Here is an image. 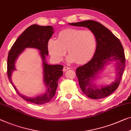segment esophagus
Listing matches in <instances>:
<instances>
[{
  "instance_id": "esophagus-1",
  "label": "esophagus",
  "mask_w": 131,
  "mask_h": 131,
  "mask_svg": "<svg viewBox=\"0 0 131 131\" xmlns=\"http://www.w3.org/2000/svg\"><path fill=\"white\" fill-rule=\"evenodd\" d=\"M70 68L69 67H64V69H63V71H66L67 70H70Z\"/></svg>"
}]
</instances>
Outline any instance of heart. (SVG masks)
<instances>
[{"instance_id":"b5f03b06","label":"heart","mask_w":131,"mask_h":131,"mask_svg":"<svg viewBox=\"0 0 131 131\" xmlns=\"http://www.w3.org/2000/svg\"><path fill=\"white\" fill-rule=\"evenodd\" d=\"M97 47V37L90 30L67 29L58 34L57 39L51 38L47 43L49 54L54 61L60 62L63 58L66 50L69 56V62L76 61L84 64L92 60Z\"/></svg>"}]
</instances>
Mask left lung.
<instances>
[{
    "label": "left lung",
    "instance_id": "obj_1",
    "mask_svg": "<svg viewBox=\"0 0 131 131\" xmlns=\"http://www.w3.org/2000/svg\"><path fill=\"white\" fill-rule=\"evenodd\" d=\"M70 25L88 28L97 37V47L92 59L76 69V75L83 93L91 99H99L109 96L118 88L125 67L124 48L119 39L112 32L99 22L92 20ZM114 64L116 77L109 85L96 84L98 74L107 64Z\"/></svg>",
    "mask_w": 131,
    "mask_h": 131
}]
</instances>
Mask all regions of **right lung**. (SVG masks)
Returning a JSON list of instances; mask_svg holds the SVG:
<instances>
[{"instance_id":"add662e5","label":"right lung","mask_w":131,"mask_h":131,"mask_svg":"<svg viewBox=\"0 0 131 131\" xmlns=\"http://www.w3.org/2000/svg\"><path fill=\"white\" fill-rule=\"evenodd\" d=\"M54 28L51 26H40L32 25L25 30L18 38L10 50L7 57V76L11 84L20 97L26 101L37 105L48 103L56 94L58 86V79L63 75L61 65H51L46 61L48 54L47 43L54 34ZM27 48L37 49L42 59L43 70V82L46 88V92L34 97H28L20 94L12 81V74L16 70L15 64L18 56Z\"/></svg>"}]
</instances>
